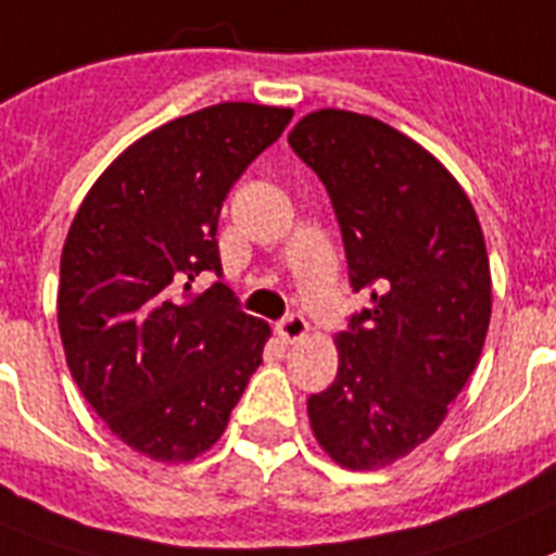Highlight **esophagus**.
Listing matches in <instances>:
<instances>
[{
  "mask_svg": "<svg viewBox=\"0 0 556 556\" xmlns=\"http://www.w3.org/2000/svg\"><path fill=\"white\" fill-rule=\"evenodd\" d=\"M275 332L281 334L283 343H298L301 338H306V332H309V324H306L301 315H287V318L278 320V327H275Z\"/></svg>",
  "mask_w": 556,
  "mask_h": 556,
  "instance_id": "34e87169",
  "label": "esophagus"
}]
</instances>
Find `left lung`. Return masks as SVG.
Listing matches in <instances>:
<instances>
[{"label": "left lung", "mask_w": 556, "mask_h": 556, "mask_svg": "<svg viewBox=\"0 0 556 556\" xmlns=\"http://www.w3.org/2000/svg\"><path fill=\"white\" fill-rule=\"evenodd\" d=\"M289 147L332 199L352 292L338 375L312 432L346 469L401 460L434 434L483 352L492 275L475 206L448 169L378 118L318 110Z\"/></svg>", "instance_id": "1"}]
</instances>
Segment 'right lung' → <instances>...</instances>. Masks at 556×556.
Wrapping results in <instances>:
<instances>
[{
  "label": "right lung",
  "mask_w": 556,
  "mask_h": 556,
  "mask_svg": "<svg viewBox=\"0 0 556 556\" xmlns=\"http://www.w3.org/2000/svg\"><path fill=\"white\" fill-rule=\"evenodd\" d=\"M292 110L227 102L127 147L81 201L62 250L59 332L76 387L113 434L153 460L210 448L261 364L269 327L222 278L229 187L281 139Z\"/></svg>",
  "instance_id": "obj_1"
}]
</instances>
